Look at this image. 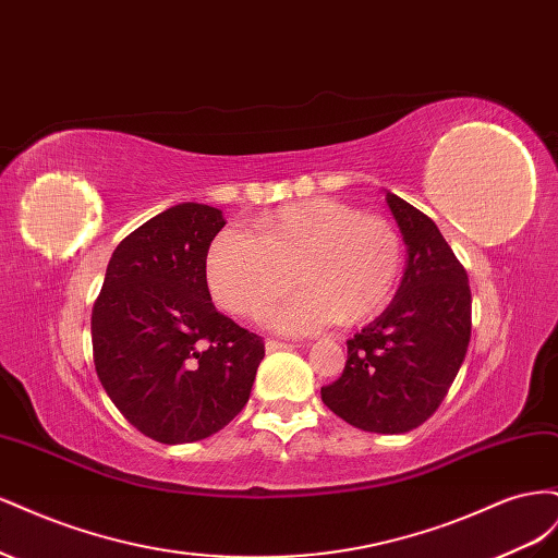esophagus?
<instances>
[{"label": "esophagus", "mask_w": 558, "mask_h": 558, "mask_svg": "<svg viewBox=\"0 0 558 558\" xmlns=\"http://www.w3.org/2000/svg\"><path fill=\"white\" fill-rule=\"evenodd\" d=\"M293 344H289V342H279V340H272V337H269V340L265 342V349L267 351H281V349H291Z\"/></svg>", "instance_id": "obj_1"}]
</instances>
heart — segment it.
Wrapping results in <instances>:
<instances>
[{
  "label": "heart",
  "mask_w": 558,
  "mask_h": 558,
  "mask_svg": "<svg viewBox=\"0 0 558 558\" xmlns=\"http://www.w3.org/2000/svg\"><path fill=\"white\" fill-rule=\"evenodd\" d=\"M402 258V238L386 216L310 199L260 218L256 234L223 230L207 253V281L218 305L251 318L302 281L269 324L307 335L340 316L361 320L377 312L396 291Z\"/></svg>",
  "instance_id": "obj_1"
}]
</instances>
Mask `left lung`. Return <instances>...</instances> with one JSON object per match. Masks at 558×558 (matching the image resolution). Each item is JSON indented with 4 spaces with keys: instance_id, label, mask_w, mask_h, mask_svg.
I'll use <instances>...</instances> for the list:
<instances>
[{
    "instance_id": "8db88e82",
    "label": "left lung",
    "mask_w": 558,
    "mask_h": 558,
    "mask_svg": "<svg viewBox=\"0 0 558 558\" xmlns=\"http://www.w3.org/2000/svg\"><path fill=\"white\" fill-rule=\"evenodd\" d=\"M408 244V267L391 305L347 340L342 377L320 400L367 433H408L440 408L465 359L472 295L465 267L430 218L386 193Z\"/></svg>"
}]
</instances>
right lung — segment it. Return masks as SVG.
<instances>
[{
    "instance_id": "obj_1",
    "label": "right lung",
    "mask_w": 558,
    "mask_h": 558,
    "mask_svg": "<svg viewBox=\"0 0 558 558\" xmlns=\"http://www.w3.org/2000/svg\"><path fill=\"white\" fill-rule=\"evenodd\" d=\"M221 209L183 202L116 246L93 307V359L130 424L162 445L205 440L248 402L265 342L214 307L207 251Z\"/></svg>"
}]
</instances>
